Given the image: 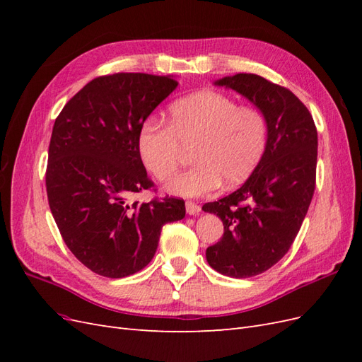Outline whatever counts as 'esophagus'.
<instances>
[{"mask_svg": "<svg viewBox=\"0 0 362 362\" xmlns=\"http://www.w3.org/2000/svg\"><path fill=\"white\" fill-rule=\"evenodd\" d=\"M185 211H187L190 216H196V214L201 213V206L193 201H187V202H185Z\"/></svg>", "mask_w": 362, "mask_h": 362, "instance_id": "esophagus-1", "label": "esophagus"}]
</instances>
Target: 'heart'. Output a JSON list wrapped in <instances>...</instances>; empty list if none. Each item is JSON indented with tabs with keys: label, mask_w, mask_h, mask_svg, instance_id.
Listing matches in <instances>:
<instances>
[{
	"label": "heart",
	"mask_w": 362,
	"mask_h": 362,
	"mask_svg": "<svg viewBox=\"0 0 362 362\" xmlns=\"http://www.w3.org/2000/svg\"><path fill=\"white\" fill-rule=\"evenodd\" d=\"M192 145L196 164L170 181L168 190L204 196L223 181L238 184L254 172L266 151L267 120L257 107L238 105L231 96L208 90L173 103L169 125L149 117L139 128V157L158 181L172 177L182 146Z\"/></svg>",
	"instance_id": "heart-1"
}]
</instances>
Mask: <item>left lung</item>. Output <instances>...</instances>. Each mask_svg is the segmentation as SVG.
<instances>
[{
  "label": "left lung",
  "mask_w": 362,
  "mask_h": 362,
  "mask_svg": "<svg viewBox=\"0 0 362 362\" xmlns=\"http://www.w3.org/2000/svg\"><path fill=\"white\" fill-rule=\"evenodd\" d=\"M254 103L267 120V145L247 181L225 198L202 206L222 218L221 242L206 249L214 270L250 278L269 270L287 254L315 189L317 128L305 104L287 87L255 74L225 76Z\"/></svg>",
  "instance_id": "8db88e82"
}]
</instances>
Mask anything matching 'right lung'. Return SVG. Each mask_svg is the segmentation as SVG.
I'll use <instances>...</instances> for the list:
<instances>
[{
  "label": "right lung",
  "instance_id": "1",
  "mask_svg": "<svg viewBox=\"0 0 362 362\" xmlns=\"http://www.w3.org/2000/svg\"><path fill=\"white\" fill-rule=\"evenodd\" d=\"M170 76L119 72L96 76L63 107L52 127L45 173L48 204L69 250L105 278L149 264L164 223L185 216L182 199L129 202L154 190L137 134L177 89Z\"/></svg>",
  "mask_w": 362,
  "mask_h": 362
}]
</instances>
